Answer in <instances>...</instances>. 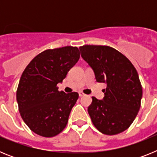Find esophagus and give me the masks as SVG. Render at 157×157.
<instances>
[{
    "mask_svg": "<svg viewBox=\"0 0 157 157\" xmlns=\"http://www.w3.org/2000/svg\"><path fill=\"white\" fill-rule=\"evenodd\" d=\"M78 95H79L80 98H82V97H84L86 94H84V93H82V92H78Z\"/></svg>",
    "mask_w": 157,
    "mask_h": 157,
    "instance_id": "esophagus-1",
    "label": "esophagus"
}]
</instances>
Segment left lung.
I'll list each match as a JSON object with an SVG mask.
<instances>
[{
    "label": "left lung",
    "mask_w": 157,
    "mask_h": 157,
    "mask_svg": "<svg viewBox=\"0 0 157 157\" xmlns=\"http://www.w3.org/2000/svg\"><path fill=\"white\" fill-rule=\"evenodd\" d=\"M83 59L94 70L98 82H105V97H92L88 113L102 134L115 135L127 130L141 107L142 87L137 71L124 55L106 45L79 47Z\"/></svg>",
    "instance_id": "8db88e82"
}]
</instances>
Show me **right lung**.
Returning a JSON list of instances; mask_svg holds the SVG:
<instances>
[{
	"instance_id": "obj_1",
	"label": "right lung",
	"mask_w": 157,
	"mask_h": 157,
	"mask_svg": "<svg viewBox=\"0 0 157 157\" xmlns=\"http://www.w3.org/2000/svg\"><path fill=\"white\" fill-rule=\"evenodd\" d=\"M79 57L77 47L47 49L36 56L23 71L16 100L22 119L35 134L51 138L67 126L78 94L59 91L57 84Z\"/></svg>"
}]
</instances>
